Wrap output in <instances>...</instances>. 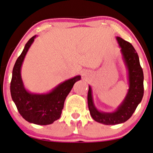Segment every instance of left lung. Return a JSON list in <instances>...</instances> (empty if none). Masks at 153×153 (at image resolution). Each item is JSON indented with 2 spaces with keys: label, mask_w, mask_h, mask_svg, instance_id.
Returning a JSON list of instances; mask_svg holds the SVG:
<instances>
[{
  "label": "left lung",
  "mask_w": 153,
  "mask_h": 153,
  "mask_svg": "<svg viewBox=\"0 0 153 153\" xmlns=\"http://www.w3.org/2000/svg\"><path fill=\"white\" fill-rule=\"evenodd\" d=\"M116 38L121 48L122 59L128 71L129 88L124 100L114 111L103 112L99 111L94 105L90 86H89L88 94V108L91 117L97 122L105 125L119 124L130 119L140 103L144 93L143 72L138 53L131 43L119 36Z\"/></svg>",
  "instance_id": "8db88e82"
}]
</instances>
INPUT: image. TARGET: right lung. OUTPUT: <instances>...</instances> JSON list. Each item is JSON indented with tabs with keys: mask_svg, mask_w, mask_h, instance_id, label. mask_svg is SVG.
<instances>
[{
	"mask_svg": "<svg viewBox=\"0 0 153 153\" xmlns=\"http://www.w3.org/2000/svg\"><path fill=\"white\" fill-rule=\"evenodd\" d=\"M36 36H32L27 42L15 63L10 82V93L19 113L26 121L37 125H49L61 117L65 98L75 82L80 80L81 76L77 75L60 83L47 93H31L27 90L21 77V67Z\"/></svg>",
	"mask_w": 153,
	"mask_h": 153,
	"instance_id": "right-lung-1",
	"label": "right lung"
}]
</instances>
